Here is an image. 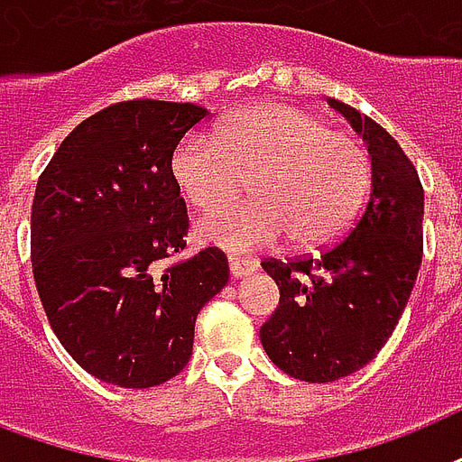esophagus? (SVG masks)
Instances as JSON below:
<instances>
[{
  "label": "esophagus",
  "instance_id": "34e87169",
  "mask_svg": "<svg viewBox=\"0 0 462 462\" xmlns=\"http://www.w3.org/2000/svg\"><path fill=\"white\" fill-rule=\"evenodd\" d=\"M257 270L255 260H250V257H238L231 255L228 257V272H231V277L234 280H243V277H248L253 272Z\"/></svg>",
  "mask_w": 462,
  "mask_h": 462
}]
</instances>
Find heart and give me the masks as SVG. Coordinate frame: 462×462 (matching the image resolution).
Here are the masks:
<instances>
[{
  "instance_id": "heart-1",
  "label": "heart",
  "mask_w": 462,
  "mask_h": 462,
  "mask_svg": "<svg viewBox=\"0 0 462 462\" xmlns=\"http://www.w3.org/2000/svg\"><path fill=\"white\" fill-rule=\"evenodd\" d=\"M171 173L198 209L236 198L250 175L243 205L207 214L202 241L228 250L272 248L291 238L296 248L335 241L366 198V149L345 132L287 103H260L219 125V134L190 132L171 156Z\"/></svg>"
}]
</instances>
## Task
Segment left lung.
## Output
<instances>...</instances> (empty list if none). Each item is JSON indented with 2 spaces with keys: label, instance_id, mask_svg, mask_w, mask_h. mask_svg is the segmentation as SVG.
I'll return each mask as SVG.
<instances>
[{
  "label": "left lung",
  "instance_id": "8db88e82",
  "mask_svg": "<svg viewBox=\"0 0 462 462\" xmlns=\"http://www.w3.org/2000/svg\"><path fill=\"white\" fill-rule=\"evenodd\" d=\"M371 156V195L345 241L320 257L267 260L280 306L260 328L272 364L306 383H332L374 359L395 330L421 264L424 190L412 161L371 117L342 101Z\"/></svg>",
  "mask_w": 462,
  "mask_h": 462
}]
</instances>
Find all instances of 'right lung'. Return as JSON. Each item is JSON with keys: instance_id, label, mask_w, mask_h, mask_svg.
I'll return each instance as SVG.
<instances>
[{"instance_id": "right-lung-1", "label": "right lung", "mask_w": 462, "mask_h": 462, "mask_svg": "<svg viewBox=\"0 0 462 462\" xmlns=\"http://www.w3.org/2000/svg\"><path fill=\"white\" fill-rule=\"evenodd\" d=\"M192 103L125 101L71 130L35 188L31 260L42 309L79 366L152 388L190 361L195 320L228 282L226 255L182 263L188 209L171 173Z\"/></svg>"}]
</instances>
